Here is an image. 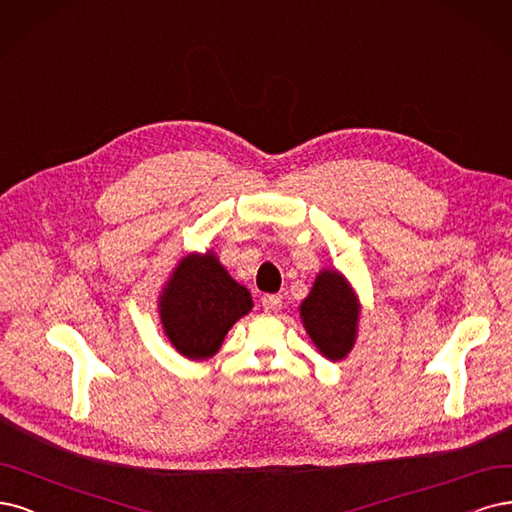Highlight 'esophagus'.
I'll list each match as a JSON object with an SVG mask.
<instances>
[{"label":"esophagus","instance_id":"34e87169","mask_svg":"<svg viewBox=\"0 0 512 512\" xmlns=\"http://www.w3.org/2000/svg\"><path fill=\"white\" fill-rule=\"evenodd\" d=\"M280 304H283V300H280V295L268 293V295H263V298H261V306H263V310H266V312H278Z\"/></svg>","mask_w":512,"mask_h":512}]
</instances>
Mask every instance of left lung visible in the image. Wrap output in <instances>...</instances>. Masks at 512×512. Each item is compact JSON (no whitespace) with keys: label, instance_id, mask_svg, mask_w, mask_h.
<instances>
[{"label":"left lung","instance_id":"obj_1","mask_svg":"<svg viewBox=\"0 0 512 512\" xmlns=\"http://www.w3.org/2000/svg\"><path fill=\"white\" fill-rule=\"evenodd\" d=\"M361 304L355 289L338 270L325 268L300 304V319L317 351L340 361L353 351L357 342Z\"/></svg>","mask_w":512,"mask_h":512}]
</instances>
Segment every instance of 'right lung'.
<instances>
[{
  "label": "right lung",
  "mask_w": 512,
  "mask_h": 512,
  "mask_svg": "<svg viewBox=\"0 0 512 512\" xmlns=\"http://www.w3.org/2000/svg\"><path fill=\"white\" fill-rule=\"evenodd\" d=\"M157 310L174 349L191 361H204L221 349L234 323L253 310V298L217 253H189L161 287Z\"/></svg>",
  "instance_id": "1"
}]
</instances>
